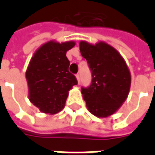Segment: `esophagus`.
<instances>
[{"label": "esophagus", "instance_id": "1", "mask_svg": "<svg viewBox=\"0 0 155 155\" xmlns=\"http://www.w3.org/2000/svg\"><path fill=\"white\" fill-rule=\"evenodd\" d=\"M75 76H76V79H77L78 82L80 83V81H81V75H80V74H76Z\"/></svg>", "mask_w": 155, "mask_h": 155}]
</instances>
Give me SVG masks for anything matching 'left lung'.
Segmentation results:
<instances>
[{"label":"left lung","mask_w":155,"mask_h":155,"mask_svg":"<svg viewBox=\"0 0 155 155\" xmlns=\"http://www.w3.org/2000/svg\"><path fill=\"white\" fill-rule=\"evenodd\" d=\"M80 50L92 74L91 85L81 88L86 106L99 118L110 116L119 110L130 92L129 68L120 53L104 42L91 45L81 41Z\"/></svg>","instance_id":"left-lung-1"}]
</instances>
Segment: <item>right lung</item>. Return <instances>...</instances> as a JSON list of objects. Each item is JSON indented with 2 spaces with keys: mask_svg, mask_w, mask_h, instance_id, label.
<instances>
[{
  "mask_svg": "<svg viewBox=\"0 0 155 155\" xmlns=\"http://www.w3.org/2000/svg\"><path fill=\"white\" fill-rule=\"evenodd\" d=\"M74 41L58 43L49 41L41 45L31 58L25 72L29 100L46 114H56L64 108L69 91L78 84L69 71L66 52L74 46Z\"/></svg>",
  "mask_w": 155,
  "mask_h": 155,
  "instance_id": "1",
  "label": "right lung"
}]
</instances>
